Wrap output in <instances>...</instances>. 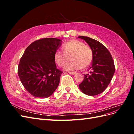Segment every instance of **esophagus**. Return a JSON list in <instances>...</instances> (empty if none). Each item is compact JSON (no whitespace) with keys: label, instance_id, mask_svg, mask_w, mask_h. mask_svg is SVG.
Returning <instances> with one entry per match:
<instances>
[{"label":"esophagus","instance_id":"obj_1","mask_svg":"<svg viewBox=\"0 0 134 134\" xmlns=\"http://www.w3.org/2000/svg\"><path fill=\"white\" fill-rule=\"evenodd\" d=\"M69 74H70V75H74L76 74L75 72H69Z\"/></svg>","mask_w":134,"mask_h":134}]
</instances>
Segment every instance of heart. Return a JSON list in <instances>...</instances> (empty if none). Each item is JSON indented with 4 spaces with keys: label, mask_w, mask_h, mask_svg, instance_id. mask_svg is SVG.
Wrapping results in <instances>:
<instances>
[{
    "label": "heart",
    "mask_w": 134,
    "mask_h": 134,
    "mask_svg": "<svg viewBox=\"0 0 134 134\" xmlns=\"http://www.w3.org/2000/svg\"><path fill=\"white\" fill-rule=\"evenodd\" d=\"M63 51L58 50L54 53V60L59 66H63L71 58L72 62L67 63L64 70L72 71L88 67L93 59L92 48L82 41L72 40L64 43Z\"/></svg>",
    "instance_id": "obj_1"
}]
</instances>
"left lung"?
I'll use <instances>...</instances> for the list:
<instances>
[{
	"label": "left lung",
	"instance_id": "1",
	"mask_svg": "<svg viewBox=\"0 0 134 134\" xmlns=\"http://www.w3.org/2000/svg\"><path fill=\"white\" fill-rule=\"evenodd\" d=\"M78 38L84 40L93 51L90 74L84 75V80L79 87L86 95L99 94L106 90L112 79L115 71L114 62L107 48L99 41L86 36Z\"/></svg>",
	"mask_w": 134,
	"mask_h": 134
}]
</instances>
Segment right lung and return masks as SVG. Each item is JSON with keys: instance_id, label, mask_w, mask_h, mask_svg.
Listing matches in <instances>:
<instances>
[{"instance_id": "right-lung-1", "label": "right lung", "mask_w": 134, "mask_h": 134, "mask_svg": "<svg viewBox=\"0 0 134 134\" xmlns=\"http://www.w3.org/2000/svg\"><path fill=\"white\" fill-rule=\"evenodd\" d=\"M62 41L44 38L31 43L24 52L18 67V74L23 86L31 94L47 98L59 86L62 71L57 69L54 53Z\"/></svg>"}]
</instances>
